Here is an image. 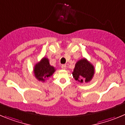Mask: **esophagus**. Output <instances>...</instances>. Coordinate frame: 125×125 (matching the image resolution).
I'll list each match as a JSON object with an SVG mask.
<instances>
[{"mask_svg":"<svg viewBox=\"0 0 125 125\" xmlns=\"http://www.w3.org/2000/svg\"><path fill=\"white\" fill-rule=\"evenodd\" d=\"M61 68H62L63 70H66L67 69V66H66V65H62L61 66Z\"/></svg>","mask_w":125,"mask_h":125,"instance_id":"esophagus-1","label":"esophagus"}]
</instances>
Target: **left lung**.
I'll list each match as a JSON object with an SVG mask.
<instances>
[{
	"label": "left lung",
	"instance_id": "1",
	"mask_svg": "<svg viewBox=\"0 0 125 125\" xmlns=\"http://www.w3.org/2000/svg\"><path fill=\"white\" fill-rule=\"evenodd\" d=\"M95 73L94 67L86 58H82L76 63L72 73L73 77L75 80L80 83L89 82Z\"/></svg>",
	"mask_w": 125,
	"mask_h": 125
}]
</instances>
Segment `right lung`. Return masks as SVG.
Here are the masks:
<instances>
[{"label":"right lung","instance_id":"right-lung-1","mask_svg":"<svg viewBox=\"0 0 125 125\" xmlns=\"http://www.w3.org/2000/svg\"><path fill=\"white\" fill-rule=\"evenodd\" d=\"M55 72V68L51 66L49 59L44 57L35 65L33 68L35 78L39 81L44 82L45 79L49 78Z\"/></svg>","mask_w":125,"mask_h":125}]
</instances>
